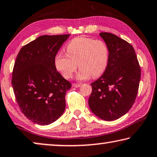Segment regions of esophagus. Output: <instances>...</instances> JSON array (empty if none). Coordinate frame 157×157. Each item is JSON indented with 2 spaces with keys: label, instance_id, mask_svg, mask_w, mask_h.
Listing matches in <instances>:
<instances>
[{
  "label": "esophagus",
  "instance_id": "34e87169",
  "mask_svg": "<svg viewBox=\"0 0 157 157\" xmlns=\"http://www.w3.org/2000/svg\"><path fill=\"white\" fill-rule=\"evenodd\" d=\"M72 86H73L74 87H75V88H78V87H80L81 86V83H74Z\"/></svg>",
  "mask_w": 157,
  "mask_h": 157
}]
</instances>
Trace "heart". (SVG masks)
<instances>
[{"instance_id": "b5f03b06", "label": "heart", "mask_w": 157, "mask_h": 157, "mask_svg": "<svg viewBox=\"0 0 157 157\" xmlns=\"http://www.w3.org/2000/svg\"><path fill=\"white\" fill-rule=\"evenodd\" d=\"M66 53L59 52L55 57V67L65 78H71L77 64L80 68L76 76L79 80L97 78L105 72L109 62V49L105 43L88 37L72 39L67 45Z\"/></svg>"}]
</instances>
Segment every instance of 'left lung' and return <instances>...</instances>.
I'll list each match as a JSON object with an SVG mask.
<instances>
[{
  "mask_svg": "<svg viewBox=\"0 0 157 157\" xmlns=\"http://www.w3.org/2000/svg\"><path fill=\"white\" fill-rule=\"evenodd\" d=\"M109 49V62L104 74L91 83L88 105L94 114L114 121L132 107L138 91L141 70L133 47L113 33L102 32Z\"/></svg>",
  "mask_w": 157,
  "mask_h": 157,
  "instance_id": "8db88e82",
  "label": "left lung"
}]
</instances>
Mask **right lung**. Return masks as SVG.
Wrapping results in <instances>:
<instances>
[{"mask_svg": "<svg viewBox=\"0 0 157 157\" xmlns=\"http://www.w3.org/2000/svg\"><path fill=\"white\" fill-rule=\"evenodd\" d=\"M69 34L44 35L21 48L12 86L21 112L35 124L49 125L64 112L71 85L57 71L55 57Z\"/></svg>", "mask_w": 157, "mask_h": 157, "instance_id": "add662e5", "label": "right lung"}]
</instances>
